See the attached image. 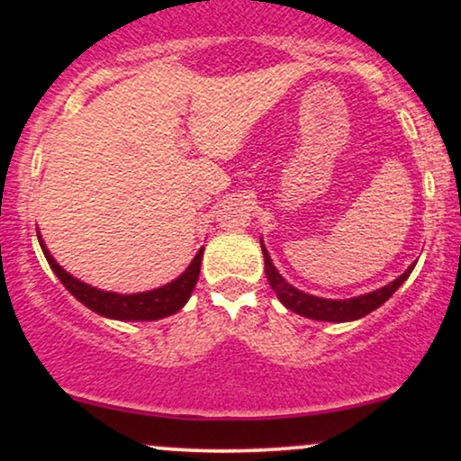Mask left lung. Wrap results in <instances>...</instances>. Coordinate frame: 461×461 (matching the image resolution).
<instances>
[{"label": "left lung", "mask_w": 461, "mask_h": 461, "mask_svg": "<svg viewBox=\"0 0 461 461\" xmlns=\"http://www.w3.org/2000/svg\"><path fill=\"white\" fill-rule=\"evenodd\" d=\"M262 245V253H264V271H267V279L271 284V288L277 294V299L282 301L288 310H293L294 314L305 316V319H314V321H327V322H347V321H357L362 316L370 314L373 310H377L379 305H384L393 294L399 290V285L410 277L411 264L410 268L403 275L390 282L384 288L375 290V293H366V294H359V297L353 299H322V297H314V294L303 293V290L294 288L293 284H288L285 279L279 275L277 268L268 256L267 247L260 240Z\"/></svg>", "instance_id": "1"}]
</instances>
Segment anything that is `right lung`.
<instances>
[{
    "label": "right lung",
    "mask_w": 461,
    "mask_h": 461,
    "mask_svg": "<svg viewBox=\"0 0 461 461\" xmlns=\"http://www.w3.org/2000/svg\"><path fill=\"white\" fill-rule=\"evenodd\" d=\"M41 249H43L47 262H50L51 271L58 275L62 285L68 293L76 297L79 303L86 305L88 310H93L95 314L105 316V319L114 321H158L164 316L176 314L186 305V301L193 294L194 284L199 279L201 271V258H203V247L199 249L197 256L193 258L190 267L179 275L177 279H173L171 284H164L156 290H147V293H136V294H119V293H108V290H99L95 285H88L79 279L68 275L65 268L54 260L50 251H47L43 238L39 234Z\"/></svg>",
    "instance_id": "1"
}]
</instances>
